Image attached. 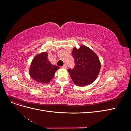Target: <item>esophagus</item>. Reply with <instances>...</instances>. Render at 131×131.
<instances>
[{
	"mask_svg": "<svg viewBox=\"0 0 131 131\" xmlns=\"http://www.w3.org/2000/svg\"><path fill=\"white\" fill-rule=\"evenodd\" d=\"M62 68H65V69L67 68V65H66V64H64V65H63V66H62Z\"/></svg>",
	"mask_w": 131,
	"mask_h": 131,
	"instance_id": "esophagus-1",
	"label": "esophagus"
}]
</instances>
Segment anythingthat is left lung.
Here are the masks:
<instances>
[{
    "mask_svg": "<svg viewBox=\"0 0 131 131\" xmlns=\"http://www.w3.org/2000/svg\"><path fill=\"white\" fill-rule=\"evenodd\" d=\"M75 66L68 72L74 84L81 87L92 84L97 78L101 69V62L97 55L84 45L72 51Z\"/></svg>",
    "mask_w": 131,
    "mask_h": 131,
    "instance_id": "1",
    "label": "left lung"
}]
</instances>
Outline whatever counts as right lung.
<instances>
[{"mask_svg":"<svg viewBox=\"0 0 131 131\" xmlns=\"http://www.w3.org/2000/svg\"><path fill=\"white\" fill-rule=\"evenodd\" d=\"M47 55L48 53L45 52L37 54L33 59L29 68L30 77L42 84H47L59 68V67L51 64Z\"/></svg>","mask_w":131,"mask_h":131,"instance_id":"obj_1","label":"right lung"}]
</instances>
